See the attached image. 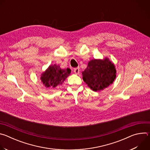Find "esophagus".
<instances>
[{
	"label": "esophagus",
	"instance_id": "1",
	"mask_svg": "<svg viewBox=\"0 0 150 150\" xmlns=\"http://www.w3.org/2000/svg\"><path fill=\"white\" fill-rule=\"evenodd\" d=\"M74 72L75 74H79V68H75L74 69Z\"/></svg>",
	"mask_w": 150,
	"mask_h": 150
}]
</instances>
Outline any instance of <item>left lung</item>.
Returning a JSON list of instances; mask_svg holds the SVG:
<instances>
[{"instance_id": "1", "label": "left lung", "mask_w": 150, "mask_h": 150, "mask_svg": "<svg viewBox=\"0 0 150 150\" xmlns=\"http://www.w3.org/2000/svg\"><path fill=\"white\" fill-rule=\"evenodd\" d=\"M116 71L113 64L105 58L103 60L94 59L88 62L82 72V79L93 91L103 90L113 83Z\"/></svg>"}]
</instances>
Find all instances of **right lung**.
<instances>
[{
	"label": "right lung",
	"instance_id": "right-lung-1",
	"mask_svg": "<svg viewBox=\"0 0 150 150\" xmlns=\"http://www.w3.org/2000/svg\"><path fill=\"white\" fill-rule=\"evenodd\" d=\"M71 73V70L69 68L63 69L58 65H50L42 74L41 80L46 87L55 88L61 85Z\"/></svg>",
	"mask_w": 150,
	"mask_h": 150
}]
</instances>
